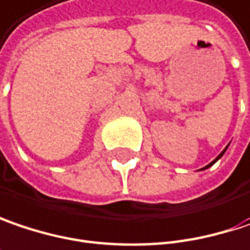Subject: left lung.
Segmentation results:
<instances>
[{
	"instance_id": "8db88e82",
	"label": "left lung",
	"mask_w": 250,
	"mask_h": 250,
	"mask_svg": "<svg viewBox=\"0 0 250 250\" xmlns=\"http://www.w3.org/2000/svg\"><path fill=\"white\" fill-rule=\"evenodd\" d=\"M226 148H228V147H226ZM226 148H225V150H223V151H222V153H220V154H219V156L216 157V159H215V160H213V162H212V163H209V165H208L206 167H203V169H208V167H210V166H213V165H215L216 162H217V160H219V159H220V157H222V156L225 154V151H226Z\"/></svg>"
}]
</instances>
